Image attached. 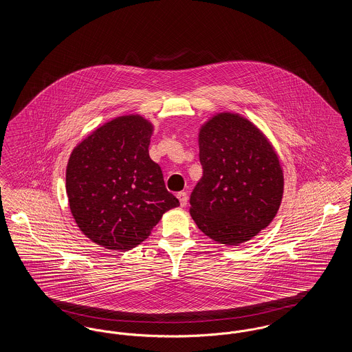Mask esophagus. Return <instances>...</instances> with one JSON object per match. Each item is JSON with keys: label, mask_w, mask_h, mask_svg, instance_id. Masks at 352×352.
I'll list each match as a JSON object with an SVG mask.
<instances>
[{"label": "esophagus", "mask_w": 352, "mask_h": 352, "mask_svg": "<svg viewBox=\"0 0 352 352\" xmlns=\"http://www.w3.org/2000/svg\"><path fill=\"white\" fill-rule=\"evenodd\" d=\"M178 199H179V203H181V206L182 207H184L186 204H187V192H184V191H182V192H178Z\"/></svg>", "instance_id": "1"}]
</instances>
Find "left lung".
I'll return each instance as SVG.
<instances>
[{"label": "left lung", "instance_id": "left-lung-1", "mask_svg": "<svg viewBox=\"0 0 352 352\" xmlns=\"http://www.w3.org/2000/svg\"><path fill=\"white\" fill-rule=\"evenodd\" d=\"M203 177L190 197V214L201 232L239 245L267 228L284 191L278 157L251 121L219 113L199 132Z\"/></svg>", "mask_w": 352, "mask_h": 352}]
</instances>
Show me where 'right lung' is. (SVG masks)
<instances>
[{
    "label": "right lung",
    "mask_w": 352,
    "mask_h": 352,
    "mask_svg": "<svg viewBox=\"0 0 352 352\" xmlns=\"http://www.w3.org/2000/svg\"><path fill=\"white\" fill-rule=\"evenodd\" d=\"M151 131L141 116L115 118L69 157L66 190L72 217L87 237L107 250H132L166 211L179 206L149 157Z\"/></svg>",
    "instance_id": "1"
}]
</instances>
